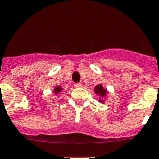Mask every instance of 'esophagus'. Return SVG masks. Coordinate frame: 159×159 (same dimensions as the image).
<instances>
[{
	"label": "esophagus",
	"mask_w": 159,
	"mask_h": 159,
	"mask_svg": "<svg viewBox=\"0 0 159 159\" xmlns=\"http://www.w3.org/2000/svg\"><path fill=\"white\" fill-rule=\"evenodd\" d=\"M82 86V83H80V82H77V83H75L74 84L75 88H81Z\"/></svg>",
	"instance_id": "esophagus-1"
}]
</instances>
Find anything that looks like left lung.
<instances>
[{"label":"left lung","mask_w":159,"mask_h":159,"mask_svg":"<svg viewBox=\"0 0 159 159\" xmlns=\"http://www.w3.org/2000/svg\"><path fill=\"white\" fill-rule=\"evenodd\" d=\"M94 93L100 98L99 102H102V103H104L105 101H104L103 99L107 97V95L108 94V92H107V90L106 88H104L102 84L97 85L95 87V88H94Z\"/></svg>","instance_id":"1"}]
</instances>
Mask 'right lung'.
<instances>
[{
    "instance_id": "right-lung-1",
    "label": "right lung",
    "mask_w": 159,
    "mask_h": 159,
    "mask_svg": "<svg viewBox=\"0 0 159 159\" xmlns=\"http://www.w3.org/2000/svg\"><path fill=\"white\" fill-rule=\"evenodd\" d=\"M62 90H63V89H62V88H61V87L57 86V87H55V88H54V89H53L52 92H53V93L55 94V95H57V94H58L59 93H61V92Z\"/></svg>"
}]
</instances>
